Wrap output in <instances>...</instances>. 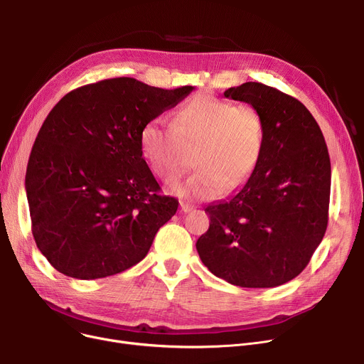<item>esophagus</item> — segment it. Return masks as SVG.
<instances>
[{"label": "esophagus", "mask_w": 364, "mask_h": 364, "mask_svg": "<svg viewBox=\"0 0 364 364\" xmlns=\"http://www.w3.org/2000/svg\"><path fill=\"white\" fill-rule=\"evenodd\" d=\"M180 208H181L183 213H190V211H193V209H195V206L190 205L188 202H180Z\"/></svg>", "instance_id": "esophagus-1"}]
</instances>
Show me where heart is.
I'll list each match as a JSON object with an SVG mask.
<instances>
[{
	"instance_id": "b5f03b06",
	"label": "heart",
	"mask_w": 364,
	"mask_h": 364,
	"mask_svg": "<svg viewBox=\"0 0 364 364\" xmlns=\"http://www.w3.org/2000/svg\"><path fill=\"white\" fill-rule=\"evenodd\" d=\"M264 140V119L254 106L206 94L181 105L172 124L153 119L140 134L143 158L164 181H176L193 151V174L172 187L190 199H213L223 187L243 184L261 158Z\"/></svg>"
}]
</instances>
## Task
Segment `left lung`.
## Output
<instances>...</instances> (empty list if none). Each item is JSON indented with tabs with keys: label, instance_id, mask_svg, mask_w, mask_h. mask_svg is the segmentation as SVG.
<instances>
[{
	"label": "left lung",
	"instance_id": "1",
	"mask_svg": "<svg viewBox=\"0 0 364 364\" xmlns=\"http://www.w3.org/2000/svg\"><path fill=\"white\" fill-rule=\"evenodd\" d=\"M224 95L261 113L265 140L247 181L205 208L211 223L196 250L208 270L228 283L274 288L307 267L326 233L328 146L309 109L288 94L245 82Z\"/></svg>",
	"mask_w": 364,
	"mask_h": 364
}]
</instances>
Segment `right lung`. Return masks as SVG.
Returning <instances> with one entry per match:
<instances>
[{
  "label": "right lung",
  "instance_id": "obj_1",
  "mask_svg": "<svg viewBox=\"0 0 364 364\" xmlns=\"http://www.w3.org/2000/svg\"><path fill=\"white\" fill-rule=\"evenodd\" d=\"M193 87L112 78L68 92L46 118L26 169L38 250L57 272L92 280L140 262L178 200L159 193L143 159V127Z\"/></svg>",
  "mask_w": 364,
  "mask_h": 364
}]
</instances>
